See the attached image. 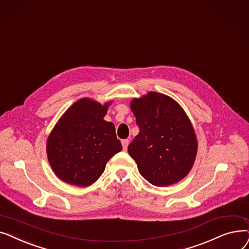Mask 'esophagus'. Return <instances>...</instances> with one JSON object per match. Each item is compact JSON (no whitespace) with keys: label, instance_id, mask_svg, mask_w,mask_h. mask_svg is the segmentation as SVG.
Here are the masks:
<instances>
[{"label":"esophagus","instance_id":"34e87169","mask_svg":"<svg viewBox=\"0 0 249 249\" xmlns=\"http://www.w3.org/2000/svg\"><path fill=\"white\" fill-rule=\"evenodd\" d=\"M128 144H129V141H128L127 139H124V140H123V141H122V145H123L124 150H126V149H127Z\"/></svg>","mask_w":249,"mask_h":249}]
</instances>
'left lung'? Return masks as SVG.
I'll list each match as a JSON object with an SVG mask.
<instances>
[{"label":"left lung","mask_w":249,"mask_h":249,"mask_svg":"<svg viewBox=\"0 0 249 249\" xmlns=\"http://www.w3.org/2000/svg\"><path fill=\"white\" fill-rule=\"evenodd\" d=\"M131 108L140 128L127 147L141 175L156 186H168L191 171L197 141L180 105L172 98L150 92L134 99Z\"/></svg>","instance_id":"1"}]
</instances>
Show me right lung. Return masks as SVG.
I'll return each instance as SVG.
<instances>
[{
	"instance_id": "add662e5",
	"label": "right lung",
	"mask_w": 249,
	"mask_h": 249,
	"mask_svg": "<svg viewBox=\"0 0 249 249\" xmlns=\"http://www.w3.org/2000/svg\"><path fill=\"white\" fill-rule=\"evenodd\" d=\"M109 104L80 99L57 122L47 139L46 152L58 178L88 186L101 176L108 160L122 151L114 124L103 120Z\"/></svg>"
}]
</instances>
